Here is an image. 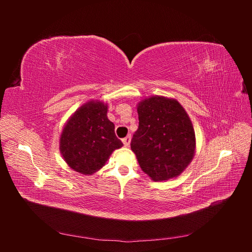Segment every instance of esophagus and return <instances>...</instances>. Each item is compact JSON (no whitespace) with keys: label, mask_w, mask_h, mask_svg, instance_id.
Returning <instances> with one entry per match:
<instances>
[{"label":"esophagus","mask_w":252,"mask_h":252,"mask_svg":"<svg viewBox=\"0 0 252 252\" xmlns=\"http://www.w3.org/2000/svg\"><path fill=\"white\" fill-rule=\"evenodd\" d=\"M130 141H131V136L130 135H128V136H126V138H124L123 140H122V142H123L125 147H129V145H130Z\"/></svg>","instance_id":"esophagus-1"}]
</instances>
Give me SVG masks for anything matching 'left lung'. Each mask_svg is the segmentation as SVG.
I'll list each match as a JSON object with an SVG mask.
<instances>
[{
	"mask_svg": "<svg viewBox=\"0 0 252 252\" xmlns=\"http://www.w3.org/2000/svg\"><path fill=\"white\" fill-rule=\"evenodd\" d=\"M139 128L131 150L141 169L152 181L177 178L191 163L196 141L184 107L173 97L152 95L136 105Z\"/></svg>",
	"mask_w": 252,
	"mask_h": 252,
	"instance_id": "left-lung-1",
	"label": "left lung"
}]
</instances>
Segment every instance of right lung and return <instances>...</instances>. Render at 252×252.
<instances>
[{"label":"right lung","instance_id":"right-lung-1","mask_svg":"<svg viewBox=\"0 0 252 252\" xmlns=\"http://www.w3.org/2000/svg\"><path fill=\"white\" fill-rule=\"evenodd\" d=\"M108 104L90 100L66 121L60 134V152L74 171L90 175L100 170L112 152L123 146L107 117Z\"/></svg>","mask_w":252,"mask_h":252}]
</instances>
